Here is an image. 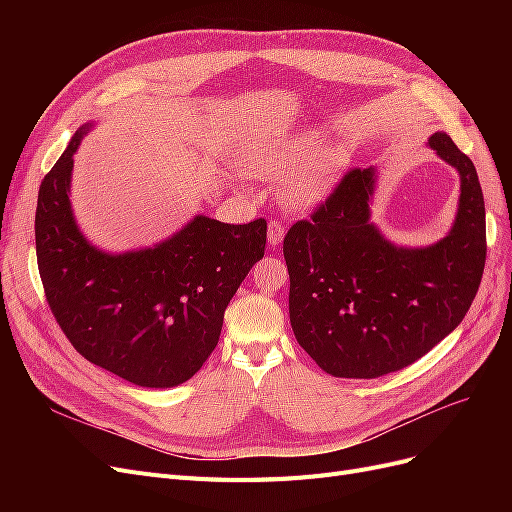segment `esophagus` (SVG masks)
Returning a JSON list of instances; mask_svg holds the SVG:
<instances>
[{"instance_id":"obj_1","label":"esophagus","mask_w":512,"mask_h":512,"mask_svg":"<svg viewBox=\"0 0 512 512\" xmlns=\"http://www.w3.org/2000/svg\"><path fill=\"white\" fill-rule=\"evenodd\" d=\"M284 235H286L284 224L277 222V220H271L269 226H267V239H269V243H271L273 247L280 245L282 239H284Z\"/></svg>"}]
</instances>
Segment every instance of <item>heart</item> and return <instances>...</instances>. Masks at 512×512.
I'll use <instances>...</instances> for the list:
<instances>
[{
  "label": "heart",
  "mask_w": 512,
  "mask_h": 512,
  "mask_svg": "<svg viewBox=\"0 0 512 512\" xmlns=\"http://www.w3.org/2000/svg\"><path fill=\"white\" fill-rule=\"evenodd\" d=\"M245 166L254 175L282 181L294 205L312 207L331 192L342 160L335 149L322 147L318 136L294 134L254 147Z\"/></svg>",
  "instance_id": "b5f03b06"
}]
</instances>
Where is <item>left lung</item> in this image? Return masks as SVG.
<instances>
[{
	"instance_id": "left-lung-1",
	"label": "left lung",
	"mask_w": 512,
	"mask_h": 512,
	"mask_svg": "<svg viewBox=\"0 0 512 512\" xmlns=\"http://www.w3.org/2000/svg\"><path fill=\"white\" fill-rule=\"evenodd\" d=\"M429 147L461 181L455 222L427 247L384 239L371 220L378 170L354 168L284 239L290 324L299 346L335 378L404 369L457 329L485 269V200L472 160L446 132Z\"/></svg>"
}]
</instances>
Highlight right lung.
<instances>
[{
  "label": "right lung",
  "instance_id": "right-lung-1",
  "mask_svg": "<svg viewBox=\"0 0 512 512\" xmlns=\"http://www.w3.org/2000/svg\"><path fill=\"white\" fill-rule=\"evenodd\" d=\"M85 123L40 183L36 256L46 301L87 361L147 389L190 380L218 346L224 312L265 256L267 222L196 215L153 247L108 254L91 245L70 205L72 156Z\"/></svg>",
  "mask_w": 512,
  "mask_h": 512
}]
</instances>
